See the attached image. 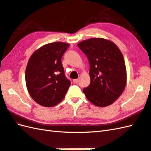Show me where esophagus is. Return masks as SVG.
Returning <instances> with one entry per match:
<instances>
[{
  "mask_svg": "<svg viewBox=\"0 0 151 151\" xmlns=\"http://www.w3.org/2000/svg\"><path fill=\"white\" fill-rule=\"evenodd\" d=\"M73 82L75 84H78V82H79V80H78V79H73Z\"/></svg>",
  "mask_w": 151,
  "mask_h": 151,
  "instance_id": "1",
  "label": "esophagus"
}]
</instances>
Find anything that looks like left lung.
<instances>
[{"label": "left lung", "instance_id": "8db88e82", "mask_svg": "<svg viewBox=\"0 0 151 151\" xmlns=\"http://www.w3.org/2000/svg\"><path fill=\"white\" fill-rule=\"evenodd\" d=\"M90 63V83L83 89L93 105H111L123 93L127 83V70L122 52L114 43L103 38H91L78 44Z\"/></svg>", "mask_w": 151, "mask_h": 151}]
</instances>
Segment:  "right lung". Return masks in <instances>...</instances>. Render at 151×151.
Returning a JSON list of instances; mask_svg holds the SVG:
<instances>
[{
    "instance_id": "1",
    "label": "right lung",
    "mask_w": 151,
    "mask_h": 151,
    "mask_svg": "<svg viewBox=\"0 0 151 151\" xmlns=\"http://www.w3.org/2000/svg\"><path fill=\"white\" fill-rule=\"evenodd\" d=\"M69 46L61 42L49 43L35 50L29 59L25 72L26 87L32 98L40 105H57L71 85L61 63Z\"/></svg>"
}]
</instances>
